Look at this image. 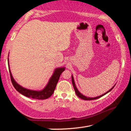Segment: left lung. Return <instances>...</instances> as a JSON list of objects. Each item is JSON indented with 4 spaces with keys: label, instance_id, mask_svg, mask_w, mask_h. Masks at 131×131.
<instances>
[{
    "label": "left lung",
    "instance_id": "left-lung-1",
    "mask_svg": "<svg viewBox=\"0 0 131 131\" xmlns=\"http://www.w3.org/2000/svg\"><path fill=\"white\" fill-rule=\"evenodd\" d=\"M72 84H73V87H74V89L75 92H76V95H77V96H78L80 97V98H81V99H84V100H87V101H90V100H94V99H98V98H99V97H102V96H103V95H106V94H107V93H108V92H110V91L112 90L113 89V88L114 87V86L116 85H114V87H113L112 88H111V89H110V90H108L107 92H106V93H105V94H103V95H101V96H97V97H87V96H84V95H83V94H81V93L79 91V90H77V87H76V85H75L74 80L73 77L72 75Z\"/></svg>",
    "mask_w": 131,
    "mask_h": 131
}]
</instances>
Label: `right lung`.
<instances>
[{
	"instance_id": "obj_1",
	"label": "right lung",
	"mask_w": 131,
	"mask_h": 131,
	"mask_svg": "<svg viewBox=\"0 0 131 131\" xmlns=\"http://www.w3.org/2000/svg\"><path fill=\"white\" fill-rule=\"evenodd\" d=\"M8 64L9 65V63ZM8 69H9L11 80H12L13 86H14L15 90L17 91H18L20 94H23L26 97H31V98L33 99H41V100H43V99H46L50 97L53 94L55 88H56L58 81L59 77H60L61 74L65 70V68H58L55 69L54 73H53L51 77L49 80V81H48L47 85L46 86L45 88H43V90L41 91L28 90L23 87L20 85H19L14 80V78H13L12 73H11V71L10 70V67L8 68Z\"/></svg>"
}]
</instances>
